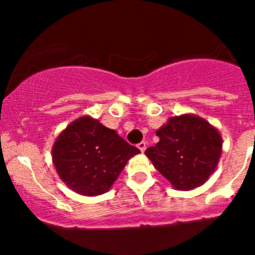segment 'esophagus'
Segmentation results:
<instances>
[{"label": "esophagus", "mask_w": 255, "mask_h": 255, "mask_svg": "<svg viewBox=\"0 0 255 255\" xmlns=\"http://www.w3.org/2000/svg\"><path fill=\"white\" fill-rule=\"evenodd\" d=\"M138 148H139V150L143 153V151L146 149V143L145 142H140L139 144H138Z\"/></svg>", "instance_id": "obj_1"}]
</instances>
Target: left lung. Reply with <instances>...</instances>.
Instances as JSON below:
<instances>
[{
    "label": "left lung",
    "mask_w": 255,
    "mask_h": 255,
    "mask_svg": "<svg viewBox=\"0 0 255 255\" xmlns=\"http://www.w3.org/2000/svg\"><path fill=\"white\" fill-rule=\"evenodd\" d=\"M156 135L159 142L146 149L145 155L175 189L192 190L212 175L222 153V137L206 120L175 116Z\"/></svg>",
    "instance_id": "1"
}]
</instances>
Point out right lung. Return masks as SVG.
Listing matches in <instances>:
<instances>
[{
  "label": "right lung",
  "mask_w": 255,
  "mask_h": 255,
  "mask_svg": "<svg viewBox=\"0 0 255 255\" xmlns=\"http://www.w3.org/2000/svg\"><path fill=\"white\" fill-rule=\"evenodd\" d=\"M140 150L115 129L84 116L59 134L51 154L56 173L73 191L96 196L109 191L121 171Z\"/></svg>",
  "instance_id": "right-lung-1"
}]
</instances>
